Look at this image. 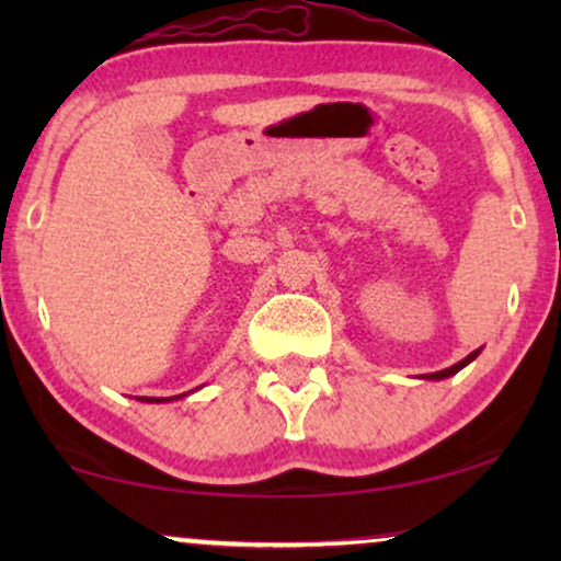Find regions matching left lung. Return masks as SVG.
Segmentation results:
<instances>
[{"label":"left lung","mask_w":561,"mask_h":561,"mask_svg":"<svg viewBox=\"0 0 561 561\" xmlns=\"http://www.w3.org/2000/svg\"><path fill=\"white\" fill-rule=\"evenodd\" d=\"M480 355V350H474V352H470V355H467L465 359H459V363L457 365H451V367H447V370H439V373H428L426 375V378L428 380H444V378H449V375H455V373H459V370H462V367L465 365H470L472 363V359L474 357H478Z\"/></svg>","instance_id":"1"}]
</instances>
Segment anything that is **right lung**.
<instances>
[{"mask_svg": "<svg viewBox=\"0 0 561 561\" xmlns=\"http://www.w3.org/2000/svg\"><path fill=\"white\" fill-rule=\"evenodd\" d=\"M181 396H186V393H181ZM181 396H175V398H181ZM140 401H148V403H160V401H173V398H140Z\"/></svg>", "mask_w": 561, "mask_h": 561, "instance_id": "right-lung-1", "label": "right lung"}]
</instances>
